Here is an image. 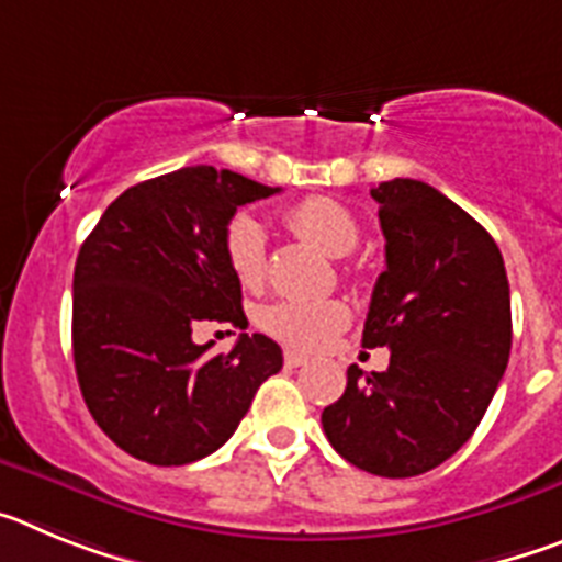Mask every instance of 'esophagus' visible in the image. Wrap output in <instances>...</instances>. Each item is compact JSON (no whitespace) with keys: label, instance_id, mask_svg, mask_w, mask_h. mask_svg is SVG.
<instances>
[{"label":"esophagus","instance_id":"esophagus-1","mask_svg":"<svg viewBox=\"0 0 562 562\" xmlns=\"http://www.w3.org/2000/svg\"><path fill=\"white\" fill-rule=\"evenodd\" d=\"M284 366H286V369H301V366H306V357L304 355H295V351H286V355H284Z\"/></svg>","mask_w":562,"mask_h":562}]
</instances>
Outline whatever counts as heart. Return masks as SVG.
<instances>
[{
	"label": "heart",
	"instance_id": "1",
	"mask_svg": "<svg viewBox=\"0 0 562 562\" xmlns=\"http://www.w3.org/2000/svg\"><path fill=\"white\" fill-rule=\"evenodd\" d=\"M292 231L304 236L306 241L317 245L329 256H346L360 241V225L351 216L349 207L329 196H310L297 202L286 213ZM225 258L231 265L233 276L241 286H258L265 281L267 272V233L265 225L247 213H238L227 222L225 238ZM351 321L349 306L337 297H324V301H278L261 312V326L286 342L290 349L317 351L324 349L331 337L340 335Z\"/></svg>",
	"mask_w": 562,
	"mask_h": 562
}]
</instances>
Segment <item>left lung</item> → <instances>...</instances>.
I'll list each match as a JSON object with an SVG mask.
<instances>
[{"instance_id":"1","label":"left lung","mask_w":562,"mask_h":562,"mask_svg":"<svg viewBox=\"0 0 562 562\" xmlns=\"http://www.w3.org/2000/svg\"><path fill=\"white\" fill-rule=\"evenodd\" d=\"M371 196L385 270L362 346H385L391 362L371 374L349 366L321 422L346 461L411 479L448 461L486 414L513 349L509 281L493 236L428 182H380Z\"/></svg>"}]
</instances>
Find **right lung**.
Returning a JSON list of instances; mask_svg holds the SVG:
<instances>
[{
    "label": "right lung",
    "instance_id": "obj_1",
    "mask_svg": "<svg viewBox=\"0 0 562 562\" xmlns=\"http://www.w3.org/2000/svg\"><path fill=\"white\" fill-rule=\"evenodd\" d=\"M281 188L191 166L137 182L103 211L72 276V357L98 428L134 459L180 467L220 450L284 357L265 335L227 355L193 342L220 321L245 329L225 258L227 222Z\"/></svg>",
    "mask_w": 562,
    "mask_h": 562
}]
</instances>
